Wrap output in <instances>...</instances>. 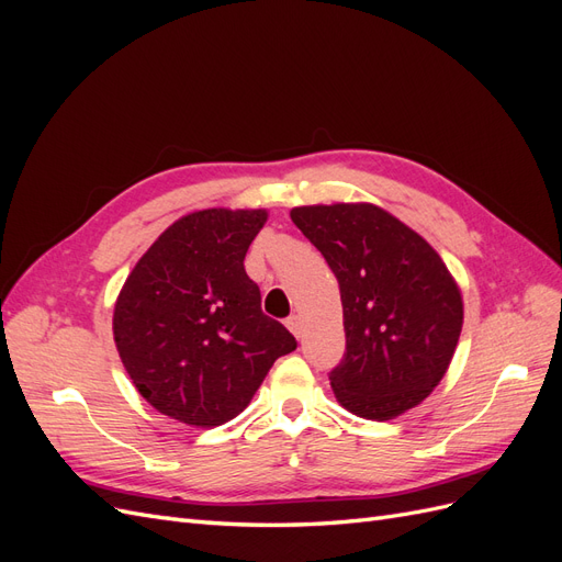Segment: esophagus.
Returning a JSON list of instances; mask_svg holds the SVG:
<instances>
[{
	"mask_svg": "<svg viewBox=\"0 0 562 562\" xmlns=\"http://www.w3.org/2000/svg\"><path fill=\"white\" fill-rule=\"evenodd\" d=\"M285 326H288V330H291L295 337H300V335H302V318H300L297 314L288 316V318H285Z\"/></svg>",
	"mask_w": 562,
	"mask_h": 562,
	"instance_id": "obj_1",
	"label": "esophagus"
}]
</instances>
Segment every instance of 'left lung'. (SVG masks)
I'll return each mask as SVG.
<instances>
[{
    "mask_svg": "<svg viewBox=\"0 0 562 562\" xmlns=\"http://www.w3.org/2000/svg\"><path fill=\"white\" fill-rule=\"evenodd\" d=\"M339 283L347 351L333 370L339 405L394 419L443 380L462 333V293L440 255L372 203L291 211Z\"/></svg>",
    "mask_w": 562,
    "mask_h": 562,
    "instance_id": "8db88e82",
    "label": "left lung"
}]
</instances>
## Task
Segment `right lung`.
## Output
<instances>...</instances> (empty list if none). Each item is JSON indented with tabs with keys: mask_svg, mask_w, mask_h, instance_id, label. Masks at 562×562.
<instances>
[{
	"mask_svg": "<svg viewBox=\"0 0 562 562\" xmlns=\"http://www.w3.org/2000/svg\"><path fill=\"white\" fill-rule=\"evenodd\" d=\"M267 211L206 209L168 227L114 304V342L140 396L190 427H220L250 403L297 342L262 314L244 269Z\"/></svg>",
	"mask_w": 562,
	"mask_h": 562,
	"instance_id": "right-lung-1",
	"label": "right lung"
}]
</instances>
